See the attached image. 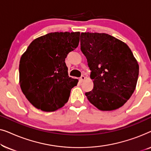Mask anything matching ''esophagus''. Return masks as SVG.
Here are the masks:
<instances>
[{
    "instance_id": "esophagus-1",
    "label": "esophagus",
    "mask_w": 151,
    "mask_h": 151,
    "mask_svg": "<svg viewBox=\"0 0 151 151\" xmlns=\"http://www.w3.org/2000/svg\"><path fill=\"white\" fill-rule=\"evenodd\" d=\"M86 79V77L84 76H82L81 77H80V82H83L84 80Z\"/></svg>"
}]
</instances>
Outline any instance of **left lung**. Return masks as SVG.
Segmentation results:
<instances>
[{
  "instance_id": "8db88e82",
  "label": "left lung",
  "mask_w": 151,
  "mask_h": 151,
  "mask_svg": "<svg viewBox=\"0 0 151 151\" xmlns=\"http://www.w3.org/2000/svg\"><path fill=\"white\" fill-rule=\"evenodd\" d=\"M80 49L87 60L93 88L85 95L100 111L120 108L135 89L139 65L125 42L104 33L83 32Z\"/></svg>"
}]
</instances>
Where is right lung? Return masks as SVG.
<instances>
[{"label":"right lung","instance_id":"right-lung-1","mask_svg":"<svg viewBox=\"0 0 151 151\" xmlns=\"http://www.w3.org/2000/svg\"><path fill=\"white\" fill-rule=\"evenodd\" d=\"M79 32H52L32 41L20 58L19 83L36 109L55 111L68 102L78 80L69 77L65 58L78 46Z\"/></svg>","mask_w":151,"mask_h":151}]
</instances>
